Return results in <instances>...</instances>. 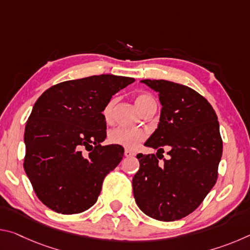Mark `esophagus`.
Masks as SVG:
<instances>
[{"label": "esophagus", "instance_id": "1", "mask_svg": "<svg viewBox=\"0 0 250 250\" xmlns=\"http://www.w3.org/2000/svg\"><path fill=\"white\" fill-rule=\"evenodd\" d=\"M125 156H126V158H133L134 153H133V152L129 151V150H125Z\"/></svg>", "mask_w": 250, "mask_h": 250}]
</instances>
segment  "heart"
Segmentation results:
<instances>
[{"instance_id":"b5f03b06","label":"heart","mask_w":250,"mask_h":250,"mask_svg":"<svg viewBox=\"0 0 250 250\" xmlns=\"http://www.w3.org/2000/svg\"><path fill=\"white\" fill-rule=\"evenodd\" d=\"M134 103L138 109L142 112V115L146 110L155 105V100L153 97L146 92H141L134 97ZM116 104V98H112L109 103L105 104L104 109V119L109 121L112 117L113 107ZM146 138V131L143 130H134L124 128V126H118V128L111 130L108 135V140L111 145L118 146H122L125 149L134 150L140 146V143Z\"/></svg>"}]
</instances>
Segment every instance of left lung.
Segmentation results:
<instances>
[{
	"label": "left lung",
	"mask_w": 250,
	"mask_h": 250,
	"mask_svg": "<svg viewBox=\"0 0 250 250\" xmlns=\"http://www.w3.org/2000/svg\"><path fill=\"white\" fill-rule=\"evenodd\" d=\"M141 83L159 92L162 109L158 129L145 143L158 153L137 155L140 168L132 180L133 195L147 216L177 221L195 210L216 183L223 153L217 116L188 86L163 79ZM164 145L170 147V159L161 165L157 155Z\"/></svg>",
	"instance_id": "8db88e82"
}]
</instances>
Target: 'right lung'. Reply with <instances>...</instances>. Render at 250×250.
Wrapping results in <instances>:
<instances>
[{"instance_id":"right-lung-1","label":"right lung","mask_w":250,"mask_h":250,"mask_svg":"<svg viewBox=\"0 0 250 250\" xmlns=\"http://www.w3.org/2000/svg\"><path fill=\"white\" fill-rule=\"evenodd\" d=\"M133 82L124 76H90L55 84L37 99L25 126L24 170L48 208L78 214L97 202L105 175L125 152L122 146H101L107 137L103 111Z\"/></svg>"}]
</instances>
